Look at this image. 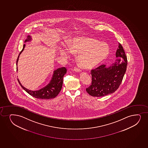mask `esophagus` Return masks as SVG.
Segmentation results:
<instances>
[{
  "label": "esophagus",
  "instance_id": "34e87169",
  "mask_svg": "<svg viewBox=\"0 0 148 148\" xmlns=\"http://www.w3.org/2000/svg\"><path fill=\"white\" fill-rule=\"evenodd\" d=\"M74 70H75V72H77V73H80L82 71L80 69H79V68H77V67H75L74 68Z\"/></svg>",
  "mask_w": 148,
  "mask_h": 148
}]
</instances>
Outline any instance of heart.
<instances>
[{
    "mask_svg": "<svg viewBox=\"0 0 148 148\" xmlns=\"http://www.w3.org/2000/svg\"><path fill=\"white\" fill-rule=\"evenodd\" d=\"M69 49L63 47L59 49L61 56L66 58L71 57L72 53L77 55L80 66L86 69L96 66L107 58L110 49L107 44L92 38H75L69 45Z\"/></svg>",
    "mask_w": 148,
    "mask_h": 148,
    "instance_id": "obj_1",
    "label": "heart"
}]
</instances>
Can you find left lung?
<instances>
[{"label": "left lung", "mask_w": 148, "mask_h": 148, "mask_svg": "<svg viewBox=\"0 0 148 148\" xmlns=\"http://www.w3.org/2000/svg\"><path fill=\"white\" fill-rule=\"evenodd\" d=\"M114 63L110 66L102 65L91 71L92 83L86 89L93 97H103L115 92L119 87L125 73L127 60L120 43L116 53Z\"/></svg>", "instance_id": "1"}]
</instances>
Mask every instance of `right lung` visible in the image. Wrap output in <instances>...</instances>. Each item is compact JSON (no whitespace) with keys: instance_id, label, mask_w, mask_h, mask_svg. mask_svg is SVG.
<instances>
[{"instance_id":"1","label":"right lung","mask_w":148,"mask_h":148,"mask_svg":"<svg viewBox=\"0 0 148 148\" xmlns=\"http://www.w3.org/2000/svg\"><path fill=\"white\" fill-rule=\"evenodd\" d=\"M32 39L31 36H27V38L25 41V43L31 41ZM26 45L24 44L23 46V48L19 54V56L18 57L17 60V66L18 62L19 60V56L22 53L23 51H24V48L25 47ZM17 71H18V69L17 67ZM66 73V68L65 67H62L57 69V70H55L53 71V75L51 78V79L49 83L42 88L38 89V90L32 91V90H29L23 86L22 84L21 83L19 79H18V82L20 83L21 87L24 90L31 95L32 97L39 99H51L54 98L59 93L60 91L61 90L62 85H63V77Z\"/></svg>"}]
</instances>
